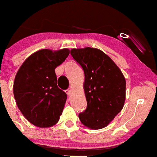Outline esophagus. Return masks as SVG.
<instances>
[{
    "instance_id": "esophagus-1",
    "label": "esophagus",
    "mask_w": 157,
    "mask_h": 157,
    "mask_svg": "<svg viewBox=\"0 0 157 157\" xmlns=\"http://www.w3.org/2000/svg\"><path fill=\"white\" fill-rule=\"evenodd\" d=\"M66 93H67V96H71V89H68V90H66Z\"/></svg>"
}]
</instances>
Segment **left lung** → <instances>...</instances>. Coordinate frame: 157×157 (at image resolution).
Returning <instances> with one entry per match:
<instances>
[{
    "label": "left lung",
    "mask_w": 157,
    "mask_h": 157,
    "mask_svg": "<svg viewBox=\"0 0 157 157\" xmlns=\"http://www.w3.org/2000/svg\"><path fill=\"white\" fill-rule=\"evenodd\" d=\"M71 55L85 75L83 89L87 105L79 118L92 129L105 128L124 106L125 79L114 61L99 49L74 48Z\"/></svg>",
    "instance_id": "obj_1"
}]
</instances>
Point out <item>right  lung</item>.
Wrapping results in <instances>:
<instances>
[{
  "label": "right lung",
  "instance_id": "obj_1",
  "mask_svg": "<svg viewBox=\"0 0 157 157\" xmlns=\"http://www.w3.org/2000/svg\"><path fill=\"white\" fill-rule=\"evenodd\" d=\"M67 48L35 52L19 69L13 95L23 116L34 125L48 128L56 124L62 113L67 94L57 86L55 69L69 55Z\"/></svg>",
  "mask_w": 157,
  "mask_h": 157
}]
</instances>
